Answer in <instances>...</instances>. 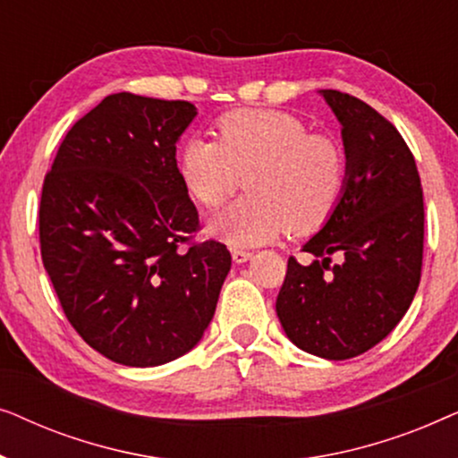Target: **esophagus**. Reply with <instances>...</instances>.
I'll return each mask as SVG.
<instances>
[{"label": "esophagus", "mask_w": 458, "mask_h": 458, "mask_svg": "<svg viewBox=\"0 0 458 458\" xmlns=\"http://www.w3.org/2000/svg\"><path fill=\"white\" fill-rule=\"evenodd\" d=\"M231 259H233L235 265H242V262L252 259V252H246V250H231Z\"/></svg>", "instance_id": "obj_1"}]
</instances>
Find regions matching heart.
<instances>
[{
    "mask_svg": "<svg viewBox=\"0 0 458 458\" xmlns=\"http://www.w3.org/2000/svg\"><path fill=\"white\" fill-rule=\"evenodd\" d=\"M216 140L193 137L179 149V174L198 204L216 208L246 183L248 196L210 218L208 231L256 246L287 229L309 235L334 215L346 187V156L334 137L309 133L302 118L268 108L218 118Z\"/></svg>",
    "mask_w": 458,
    "mask_h": 458,
    "instance_id": "obj_1",
    "label": "heart"
}]
</instances>
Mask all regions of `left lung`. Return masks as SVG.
Returning a JSON list of instances; mask_svg holds the SVG:
<instances>
[{"label":"left lung","instance_id":"8db88e82","mask_svg":"<svg viewBox=\"0 0 458 458\" xmlns=\"http://www.w3.org/2000/svg\"><path fill=\"white\" fill-rule=\"evenodd\" d=\"M318 93L342 124L346 187L329 221L302 246L310 265L287 260L275 309L300 350L346 360L384 340L415 298L423 190L415 158L387 118L348 93Z\"/></svg>","mask_w":458,"mask_h":458}]
</instances>
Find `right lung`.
<instances>
[{"mask_svg": "<svg viewBox=\"0 0 458 458\" xmlns=\"http://www.w3.org/2000/svg\"><path fill=\"white\" fill-rule=\"evenodd\" d=\"M196 114L181 99L112 93L72 124L43 181V267L77 334L118 365L190 352L231 268L215 240L180 250L199 227L174 158Z\"/></svg>", "mask_w": 458, "mask_h": 458, "instance_id": "add662e5", "label": "right lung"}]
</instances>
